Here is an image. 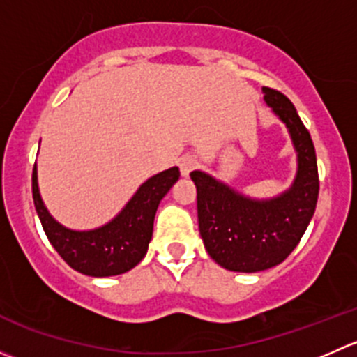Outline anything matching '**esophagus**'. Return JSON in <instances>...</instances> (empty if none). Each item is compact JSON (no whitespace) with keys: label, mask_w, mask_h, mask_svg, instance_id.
<instances>
[{"label":"esophagus","mask_w":357,"mask_h":357,"mask_svg":"<svg viewBox=\"0 0 357 357\" xmlns=\"http://www.w3.org/2000/svg\"><path fill=\"white\" fill-rule=\"evenodd\" d=\"M197 167V158L192 155H183L179 158V171L183 176H190V172Z\"/></svg>","instance_id":"34e87169"}]
</instances>
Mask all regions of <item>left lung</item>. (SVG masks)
<instances>
[{
    "instance_id": "1",
    "label": "left lung",
    "mask_w": 357,
    "mask_h": 357,
    "mask_svg": "<svg viewBox=\"0 0 357 357\" xmlns=\"http://www.w3.org/2000/svg\"><path fill=\"white\" fill-rule=\"evenodd\" d=\"M264 102L287 126L297 153L289 190L273 199H252L202 171H193L199 229L208 255L221 268L257 273L278 266L301 242L314 214L319 179L314 145L283 93L262 88Z\"/></svg>"
}]
</instances>
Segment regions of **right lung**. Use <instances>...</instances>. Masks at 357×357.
<instances>
[{
	"mask_svg": "<svg viewBox=\"0 0 357 357\" xmlns=\"http://www.w3.org/2000/svg\"><path fill=\"white\" fill-rule=\"evenodd\" d=\"M178 179V167L152 176L112 221L86 231L66 228L50 214L39 193L36 164L32 171V199L43 229L60 257L82 275L105 278L129 271L145 257L158 204Z\"/></svg>",
	"mask_w": 357,
	"mask_h": 357,
	"instance_id": "right-lung-1",
	"label": "right lung"
}]
</instances>
